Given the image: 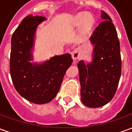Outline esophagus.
I'll return each mask as SVG.
<instances>
[{
  "mask_svg": "<svg viewBox=\"0 0 132 132\" xmlns=\"http://www.w3.org/2000/svg\"><path fill=\"white\" fill-rule=\"evenodd\" d=\"M71 56H72V59L73 61H76L78 59H79L81 56V52L79 49H74L71 52Z\"/></svg>",
  "mask_w": 132,
  "mask_h": 132,
  "instance_id": "esophagus-1",
  "label": "esophagus"
}]
</instances>
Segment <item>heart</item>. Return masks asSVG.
Instances as JSON below:
<instances>
[{
	"label": "heart",
	"instance_id": "obj_1",
	"mask_svg": "<svg viewBox=\"0 0 132 132\" xmlns=\"http://www.w3.org/2000/svg\"><path fill=\"white\" fill-rule=\"evenodd\" d=\"M75 24L78 26L83 23V28L85 31L90 30L95 23V20L93 16L88 15L86 13H79L75 18Z\"/></svg>",
	"mask_w": 132,
	"mask_h": 132
}]
</instances>
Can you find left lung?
<instances>
[{
  "instance_id": "left-lung-1",
  "label": "left lung",
  "mask_w": 132,
  "mask_h": 132,
  "mask_svg": "<svg viewBox=\"0 0 132 132\" xmlns=\"http://www.w3.org/2000/svg\"><path fill=\"white\" fill-rule=\"evenodd\" d=\"M103 21L90 39L93 46L90 62L78 63L81 102L88 108H100L112 99L122 71L119 41L110 17L101 10Z\"/></svg>"
}]
</instances>
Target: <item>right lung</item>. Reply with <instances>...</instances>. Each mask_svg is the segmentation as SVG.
Segmentation results:
<instances>
[{
  "label": "right lung",
  "instance_id": "1",
  "mask_svg": "<svg viewBox=\"0 0 132 132\" xmlns=\"http://www.w3.org/2000/svg\"><path fill=\"white\" fill-rule=\"evenodd\" d=\"M46 19L25 17L11 39L10 72L15 88L22 97L35 104L54 99L73 60L69 54L56 55L42 63L32 62L37 28Z\"/></svg>",
  "mask_w": 132,
  "mask_h": 132
}]
</instances>
